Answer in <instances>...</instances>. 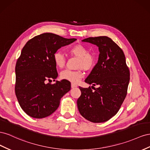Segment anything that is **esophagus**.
Segmentation results:
<instances>
[{
    "instance_id": "obj_1",
    "label": "esophagus",
    "mask_w": 150,
    "mask_h": 150,
    "mask_svg": "<svg viewBox=\"0 0 150 150\" xmlns=\"http://www.w3.org/2000/svg\"><path fill=\"white\" fill-rule=\"evenodd\" d=\"M71 88H75V87H77V85H76V84H75V83H71Z\"/></svg>"
}]
</instances>
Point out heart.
<instances>
[{
  "label": "heart",
  "mask_w": 150,
  "mask_h": 150,
  "mask_svg": "<svg viewBox=\"0 0 150 150\" xmlns=\"http://www.w3.org/2000/svg\"><path fill=\"white\" fill-rule=\"evenodd\" d=\"M68 52L73 56L77 57V68H83L85 70H91L96 64V57L94 54L90 53L86 46L82 44H77L72 46L68 50ZM53 61L57 67L62 68L65 65L66 59L64 54L59 51H56L53 54ZM84 74L80 69L73 71L65 70L61 72L60 77L63 80H66L73 83H77L83 78Z\"/></svg>",
  "instance_id": "heart-1"
}]
</instances>
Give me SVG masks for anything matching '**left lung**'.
Listing matches in <instances>:
<instances>
[{
	"label": "left lung",
	"instance_id": "obj_1",
	"mask_svg": "<svg viewBox=\"0 0 150 150\" xmlns=\"http://www.w3.org/2000/svg\"><path fill=\"white\" fill-rule=\"evenodd\" d=\"M82 41L99 47V60L85 82L99 87L93 91L91 87H79L81 96L77 100L78 109L87 120L104 122L117 113L125 99L129 70L123 51L110 38L91 37Z\"/></svg>",
	"mask_w": 150,
	"mask_h": 150
}]
</instances>
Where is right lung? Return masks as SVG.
<instances>
[{"label": "right lung", "instance_id": "1", "mask_svg": "<svg viewBox=\"0 0 150 150\" xmlns=\"http://www.w3.org/2000/svg\"><path fill=\"white\" fill-rule=\"evenodd\" d=\"M76 40L46 33L29 40L16 65L15 92L21 108L29 116L41 119L56 110L61 98L70 91L69 81L48 83L58 76L53 54Z\"/></svg>", "mask_w": 150, "mask_h": 150}]
</instances>
